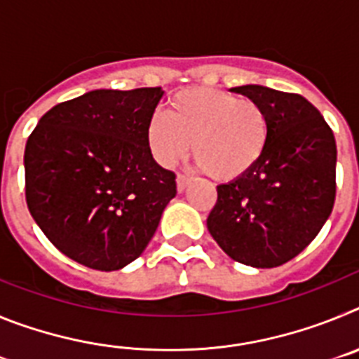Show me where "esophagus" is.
I'll return each instance as SVG.
<instances>
[{
	"label": "esophagus",
	"instance_id": "34e87169",
	"mask_svg": "<svg viewBox=\"0 0 359 359\" xmlns=\"http://www.w3.org/2000/svg\"><path fill=\"white\" fill-rule=\"evenodd\" d=\"M190 183V177L185 176V174H177L176 177V185H177V192H183L187 189V185Z\"/></svg>",
	"mask_w": 359,
	"mask_h": 359
}]
</instances>
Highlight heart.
<instances>
[{
	"label": "heart",
	"instance_id": "b5f03b06",
	"mask_svg": "<svg viewBox=\"0 0 359 359\" xmlns=\"http://www.w3.org/2000/svg\"><path fill=\"white\" fill-rule=\"evenodd\" d=\"M268 111L253 98L212 88H190L170 98L167 116L147 123V145L163 167L185 160L219 182H237L261 163L269 142Z\"/></svg>",
	"mask_w": 359,
	"mask_h": 359
}]
</instances>
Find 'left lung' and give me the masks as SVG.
<instances>
[{"label": "left lung", "instance_id": "obj_1", "mask_svg": "<svg viewBox=\"0 0 359 359\" xmlns=\"http://www.w3.org/2000/svg\"><path fill=\"white\" fill-rule=\"evenodd\" d=\"M261 104L269 142L248 176L217 187L207 228L228 257L252 268L291 261L318 236L336 196V142L309 100L266 86L231 88Z\"/></svg>", "mask_w": 359, "mask_h": 359}]
</instances>
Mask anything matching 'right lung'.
Returning a JSON list of instances; mask_svg holds the SVG:
<instances>
[{"label":"right lung","mask_w":359,"mask_h":359,"mask_svg":"<svg viewBox=\"0 0 359 359\" xmlns=\"http://www.w3.org/2000/svg\"><path fill=\"white\" fill-rule=\"evenodd\" d=\"M165 91L93 90L57 104L25 147L27 205L59 252L115 271L144 253L176 196L154 161L147 123Z\"/></svg>","instance_id":"right-lung-1"}]
</instances>
